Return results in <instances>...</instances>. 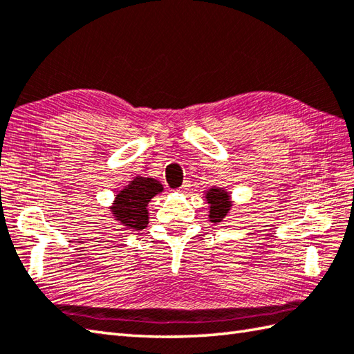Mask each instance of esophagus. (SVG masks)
<instances>
[{"mask_svg": "<svg viewBox=\"0 0 354 354\" xmlns=\"http://www.w3.org/2000/svg\"><path fill=\"white\" fill-rule=\"evenodd\" d=\"M190 187H192L190 181H184V184H183L181 187H179L178 192H181V193H189V192H190Z\"/></svg>", "mask_w": 354, "mask_h": 354, "instance_id": "1", "label": "esophagus"}]
</instances>
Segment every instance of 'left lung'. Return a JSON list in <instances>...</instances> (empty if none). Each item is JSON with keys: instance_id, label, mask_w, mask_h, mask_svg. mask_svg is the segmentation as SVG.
Returning <instances> with one entry per match:
<instances>
[{"instance_id": "8db88e82", "label": "left lung", "mask_w": 354, "mask_h": 354, "mask_svg": "<svg viewBox=\"0 0 354 354\" xmlns=\"http://www.w3.org/2000/svg\"><path fill=\"white\" fill-rule=\"evenodd\" d=\"M207 201L209 204V219L214 223L222 222L231 207L228 193L222 189H209L207 193Z\"/></svg>"}]
</instances>
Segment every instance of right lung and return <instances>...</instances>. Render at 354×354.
Masks as SVG:
<instances>
[{
    "instance_id": "obj_1",
    "label": "right lung",
    "mask_w": 354,
    "mask_h": 354,
    "mask_svg": "<svg viewBox=\"0 0 354 354\" xmlns=\"http://www.w3.org/2000/svg\"><path fill=\"white\" fill-rule=\"evenodd\" d=\"M162 192V185L152 178H135L133 181L117 194L112 214L124 227L145 230L147 227V204L155 194Z\"/></svg>"
}]
</instances>
